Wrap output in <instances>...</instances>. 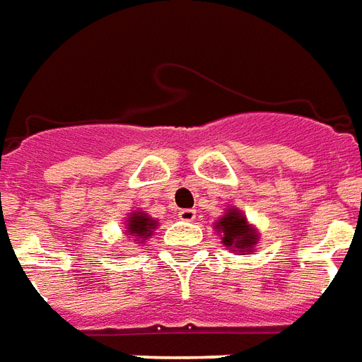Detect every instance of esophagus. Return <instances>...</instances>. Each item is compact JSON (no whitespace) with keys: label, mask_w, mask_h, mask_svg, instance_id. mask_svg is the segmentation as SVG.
<instances>
[{"label":"esophagus","mask_w":362,"mask_h":362,"mask_svg":"<svg viewBox=\"0 0 362 362\" xmlns=\"http://www.w3.org/2000/svg\"><path fill=\"white\" fill-rule=\"evenodd\" d=\"M195 209H181L179 211V219L181 221H193L195 219Z\"/></svg>","instance_id":"34e87169"}]
</instances>
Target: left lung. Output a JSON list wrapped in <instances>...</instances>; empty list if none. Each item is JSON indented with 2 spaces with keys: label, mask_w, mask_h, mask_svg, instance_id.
<instances>
[{
  "label": "left lung",
  "mask_w": 362,
  "mask_h": 362,
  "mask_svg": "<svg viewBox=\"0 0 362 362\" xmlns=\"http://www.w3.org/2000/svg\"><path fill=\"white\" fill-rule=\"evenodd\" d=\"M217 229L223 233V243L229 245V247H237L245 253H251V247L257 241V235L253 233V229L247 225V219H245L241 213L237 211H229L225 217H221L219 223H217Z\"/></svg>",
  "instance_id": "left-lung-1"
}]
</instances>
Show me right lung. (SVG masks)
Wrapping results in <instances>:
<instances>
[{"label":"right lung","instance_id":"1","mask_svg":"<svg viewBox=\"0 0 362 362\" xmlns=\"http://www.w3.org/2000/svg\"><path fill=\"white\" fill-rule=\"evenodd\" d=\"M155 227H157V223L149 219L145 213H133L129 223H127V231H129V235L135 237V241H139V239H147Z\"/></svg>","mask_w":362,"mask_h":362}]
</instances>
